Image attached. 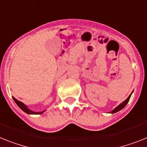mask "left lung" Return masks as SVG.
<instances>
[{"instance_id":"1","label":"left lung","mask_w":147,"mask_h":147,"mask_svg":"<svg viewBox=\"0 0 147 147\" xmlns=\"http://www.w3.org/2000/svg\"><path fill=\"white\" fill-rule=\"evenodd\" d=\"M132 92H131V94L129 95V97H128V98H127L126 99H125V100L124 101V102H122L121 104H119V105L117 106V107H116V108H114V109H113V111H112L109 112V113H117V112L119 111H121V110L123 109V108H125V106L127 104H128V102H129V99H130V97H131V94H132Z\"/></svg>"}]
</instances>
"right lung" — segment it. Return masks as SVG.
<instances>
[{
    "label": "right lung",
    "instance_id": "obj_1",
    "mask_svg": "<svg viewBox=\"0 0 147 147\" xmlns=\"http://www.w3.org/2000/svg\"><path fill=\"white\" fill-rule=\"evenodd\" d=\"M13 100L15 101V102L16 103L17 105H18V107H19L22 111H23L25 112V113H28V114H42V113H43L45 111H40V112H35L34 111H31V110L29 109L28 106L26 105H24L23 102L17 100L16 98H14V97H13Z\"/></svg>",
    "mask_w": 147,
    "mask_h": 147
}]
</instances>
